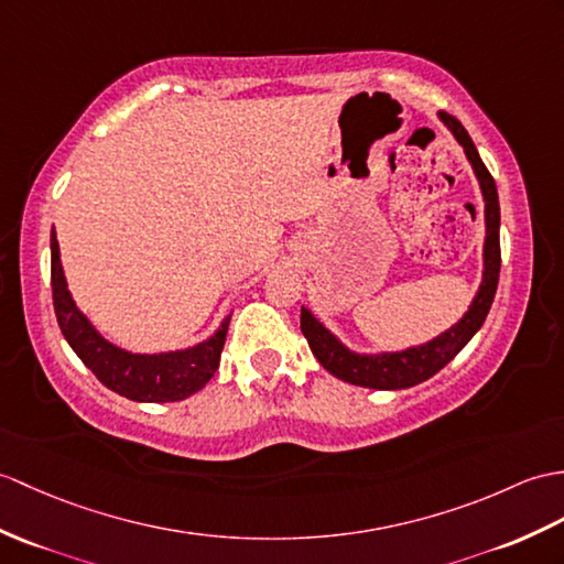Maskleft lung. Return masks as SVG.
<instances>
[{"label":"left lung","instance_id":"left-lung-1","mask_svg":"<svg viewBox=\"0 0 564 564\" xmlns=\"http://www.w3.org/2000/svg\"><path fill=\"white\" fill-rule=\"evenodd\" d=\"M440 120L452 129L456 141L462 143L474 173L480 182L482 199H486V271H482V283L478 288V295L470 303L468 312L459 324H454L452 329L444 332L442 336L432 338L430 344L409 348L401 352H382V356H358L350 352L346 346H341L336 338L324 329V326L312 317V312L303 307L300 312V329H303L307 344L314 352V358L322 362L324 370H329L334 377L344 379V382L370 387V389H405L425 382L432 375H437L444 365H447L456 352H459L474 334L486 322L490 305L495 300L497 281H500V202H497V187L495 180L488 173L486 163L480 161V155L470 141L464 124L456 120L449 112H440Z\"/></svg>","mask_w":564,"mask_h":564}]
</instances>
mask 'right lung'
<instances>
[{"label":"right lung","mask_w":564,"mask_h":564,"mask_svg":"<svg viewBox=\"0 0 564 564\" xmlns=\"http://www.w3.org/2000/svg\"><path fill=\"white\" fill-rule=\"evenodd\" d=\"M52 264H50V281H52V303H55L57 324L67 338V344L76 352L86 368L94 372L100 382L117 391L120 397L132 401H149V403H165V401H182L192 397L194 391L206 387L208 379L214 377L220 362V350L226 344L230 317L223 319L220 329L208 338V341L177 350V352H161V356H139V352H127L105 338L90 326V322L76 310L74 300L67 291L64 281L62 261H59V245L52 230L50 238Z\"/></svg>","instance_id":"1"}]
</instances>
